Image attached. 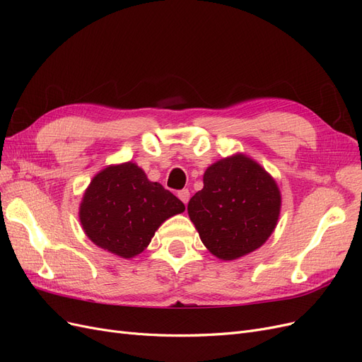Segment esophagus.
Returning <instances> with one entry per match:
<instances>
[{"instance_id": "obj_1", "label": "esophagus", "mask_w": 362, "mask_h": 362, "mask_svg": "<svg viewBox=\"0 0 362 362\" xmlns=\"http://www.w3.org/2000/svg\"><path fill=\"white\" fill-rule=\"evenodd\" d=\"M178 198L182 201V204H187L190 199V192L187 189L178 192Z\"/></svg>"}]
</instances>
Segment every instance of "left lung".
Listing matches in <instances>:
<instances>
[{
	"label": "left lung",
	"mask_w": 362,
	"mask_h": 362,
	"mask_svg": "<svg viewBox=\"0 0 362 362\" xmlns=\"http://www.w3.org/2000/svg\"><path fill=\"white\" fill-rule=\"evenodd\" d=\"M275 178L242 152L208 166L204 189L187 205L204 246L223 261L242 258L264 245L281 214Z\"/></svg>",
	"instance_id": "1"
}]
</instances>
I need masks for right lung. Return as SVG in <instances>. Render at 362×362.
Segmentation results:
<instances>
[{"instance_id":"1","label":"right lung","mask_w":362,"mask_h":362,"mask_svg":"<svg viewBox=\"0 0 362 362\" xmlns=\"http://www.w3.org/2000/svg\"><path fill=\"white\" fill-rule=\"evenodd\" d=\"M184 204L148 180L133 161L110 164L98 172L84 190L78 217L90 242L120 258H134L151 243L169 217Z\"/></svg>"}]
</instances>
